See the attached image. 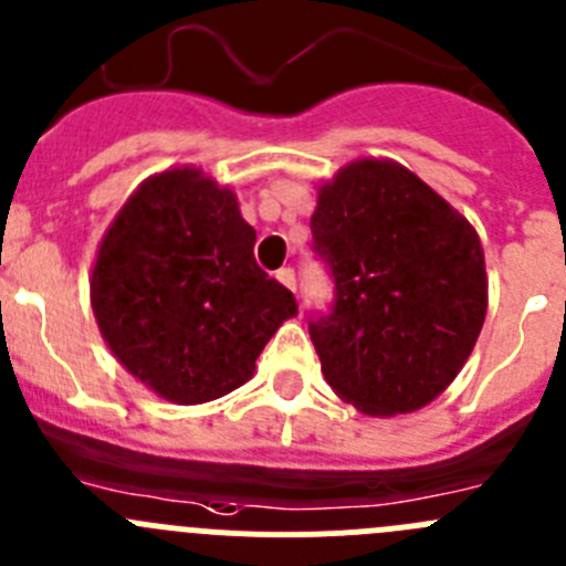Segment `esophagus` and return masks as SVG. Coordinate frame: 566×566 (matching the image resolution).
Returning a JSON list of instances; mask_svg holds the SVG:
<instances>
[{
	"instance_id": "esophagus-1",
	"label": "esophagus",
	"mask_w": 566,
	"mask_h": 566,
	"mask_svg": "<svg viewBox=\"0 0 566 566\" xmlns=\"http://www.w3.org/2000/svg\"><path fill=\"white\" fill-rule=\"evenodd\" d=\"M277 280L283 283L286 289H292V292H297V274H294L292 266H283L277 272Z\"/></svg>"
}]
</instances>
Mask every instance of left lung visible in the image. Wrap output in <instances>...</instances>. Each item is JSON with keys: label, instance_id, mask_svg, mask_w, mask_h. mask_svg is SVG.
<instances>
[{"label": "left lung", "instance_id": "1", "mask_svg": "<svg viewBox=\"0 0 566 566\" xmlns=\"http://www.w3.org/2000/svg\"><path fill=\"white\" fill-rule=\"evenodd\" d=\"M311 235L334 303L311 314L308 334L336 396L367 415L438 398L489 305L474 227L401 165L359 159L319 188Z\"/></svg>", "mask_w": 566, "mask_h": 566}]
</instances>
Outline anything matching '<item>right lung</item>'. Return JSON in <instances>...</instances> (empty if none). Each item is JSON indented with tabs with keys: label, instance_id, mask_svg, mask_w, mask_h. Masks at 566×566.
Instances as JSON below:
<instances>
[{
	"label": "right lung",
	"instance_id": "add662e5",
	"mask_svg": "<svg viewBox=\"0 0 566 566\" xmlns=\"http://www.w3.org/2000/svg\"><path fill=\"white\" fill-rule=\"evenodd\" d=\"M92 308L132 376L168 401L205 403L249 381L297 300L255 263L235 193L176 168L145 179L103 235Z\"/></svg>",
	"mask_w": 566,
	"mask_h": 566
}]
</instances>
